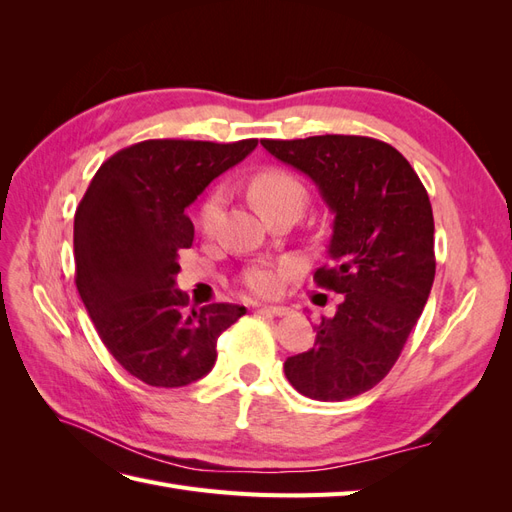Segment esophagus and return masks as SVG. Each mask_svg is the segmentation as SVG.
I'll return each mask as SVG.
<instances>
[{
	"mask_svg": "<svg viewBox=\"0 0 512 512\" xmlns=\"http://www.w3.org/2000/svg\"><path fill=\"white\" fill-rule=\"evenodd\" d=\"M260 309H265V312H269L273 316H288L290 314V307H286V305H262Z\"/></svg>",
	"mask_w": 512,
	"mask_h": 512,
	"instance_id": "obj_1",
	"label": "esophagus"
}]
</instances>
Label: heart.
<instances>
[{
    "label": "heart",
    "mask_w": 512,
    "mask_h": 512,
    "mask_svg": "<svg viewBox=\"0 0 512 512\" xmlns=\"http://www.w3.org/2000/svg\"><path fill=\"white\" fill-rule=\"evenodd\" d=\"M247 192H250L256 209L265 215V218L282 209L301 211L307 200V190L303 181L294 173H290V170L277 166L265 168L260 170V173L252 175L250 183H247ZM224 200V190L213 188L205 196L203 203H200L198 226L205 235H213V232L218 230L224 211ZM241 282L252 292L262 294V297H271V294L280 290V269L269 265H256L243 273Z\"/></svg>",
    "instance_id": "1"
}]
</instances>
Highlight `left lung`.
Wrapping results in <instances>:
<instances>
[{
  "instance_id": "left-lung-1",
  "label": "left lung",
  "mask_w": 512,
  "mask_h": 512,
  "mask_svg": "<svg viewBox=\"0 0 512 512\" xmlns=\"http://www.w3.org/2000/svg\"><path fill=\"white\" fill-rule=\"evenodd\" d=\"M260 143L312 179L335 213L331 265L314 282L344 299L333 318L314 327V346L288 356L286 378L309 399L356 397L389 374L431 292L436 254L427 190L395 147L369 136Z\"/></svg>"
}]
</instances>
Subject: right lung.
<instances>
[{
    "mask_svg": "<svg viewBox=\"0 0 512 512\" xmlns=\"http://www.w3.org/2000/svg\"><path fill=\"white\" fill-rule=\"evenodd\" d=\"M156 138L117 151L91 179L74 215V282L115 361L149 386L175 389L207 376L218 337L243 305L188 309L175 288L179 252L194 241L185 207L256 149Z\"/></svg>",
    "mask_w": 512,
    "mask_h": 512,
    "instance_id": "obj_1",
    "label": "right lung"
}]
</instances>
